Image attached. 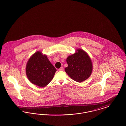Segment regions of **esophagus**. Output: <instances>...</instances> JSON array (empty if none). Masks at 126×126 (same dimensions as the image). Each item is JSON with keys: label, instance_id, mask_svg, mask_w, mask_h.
I'll return each instance as SVG.
<instances>
[{"label": "esophagus", "instance_id": "34e87169", "mask_svg": "<svg viewBox=\"0 0 126 126\" xmlns=\"http://www.w3.org/2000/svg\"><path fill=\"white\" fill-rule=\"evenodd\" d=\"M59 71H62L63 70V67H61L60 68H59Z\"/></svg>", "mask_w": 126, "mask_h": 126}]
</instances>
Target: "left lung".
Returning a JSON list of instances; mask_svg holds the SVG:
<instances>
[{
    "label": "left lung",
    "mask_w": 126,
    "mask_h": 126,
    "mask_svg": "<svg viewBox=\"0 0 126 126\" xmlns=\"http://www.w3.org/2000/svg\"><path fill=\"white\" fill-rule=\"evenodd\" d=\"M68 66L65 68L67 73L73 80L84 81L90 76L93 70L92 61L87 53L80 48L76 50L67 59Z\"/></svg>",
    "instance_id": "left-lung-1"
}]
</instances>
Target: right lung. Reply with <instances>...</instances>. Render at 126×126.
<instances>
[{"instance_id": "right-lung-1", "label": "right lung", "mask_w": 126, "mask_h": 126, "mask_svg": "<svg viewBox=\"0 0 126 126\" xmlns=\"http://www.w3.org/2000/svg\"><path fill=\"white\" fill-rule=\"evenodd\" d=\"M56 71L47 56L39 51L30 57L26 67V75L30 81L40 88L50 83Z\"/></svg>"}]
</instances>
